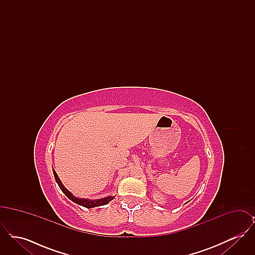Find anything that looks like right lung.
<instances>
[{"label": "right lung", "instance_id": "1", "mask_svg": "<svg viewBox=\"0 0 255 255\" xmlns=\"http://www.w3.org/2000/svg\"><path fill=\"white\" fill-rule=\"evenodd\" d=\"M53 175H54V179L56 182L58 183L61 190L63 191V193L66 195L71 201H73V203L79 205V206H84L87 208H92V207H97V206H105L108 203H110L115 197L114 196H108L102 199H98V200H88V199H80V198H76L74 195L72 194L61 182L60 179L58 178L56 172L53 170Z\"/></svg>", "mask_w": 255, "mask_h": 255}]
</instances>
